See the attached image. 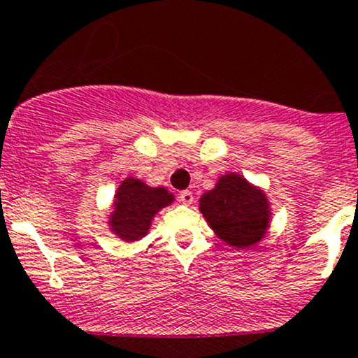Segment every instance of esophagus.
Instances as JSON below:
<instances>
[{
  "mask_svg": "<svg viewBox=\"0 0 358 358\" xmlns=\"http://www.w3.org/2000/svg\"><path fill=\"white\" fill-rule=\"evenodd\" d=\"M180 202L190 206L194 202V194L190 190H183V192H180Z\"/></svg>",
  "mask_w": 358,
  "mask_h": 358,
  "instance_id": "1",
  "label": "esophagus"
}]
</instances>
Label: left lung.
Returning <instances> with one entry per match:
<instances>
[{
	"mask_svg": "<svg viewBox=\"0 0 358 358\" xmlns=\"http://www.w3.org/2000/svg\"><path fill=\"white\" fill-rule=\"evenodd\" d=\"M199 209L216 236L239 249L256 246L270 225L265 192L237 173H227L215 189L202 194Z\"/></svg>",
	"mask_w": 358,
	"mask_h": 358,
	"instance_id": "obj_1",
	"label": "left lung"
}]
</instances>
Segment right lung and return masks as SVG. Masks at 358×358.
Instances as JSON below:
<instances>
[{
    "label": "right lung",
    "instance_id": "1",
    "mask_svg": "<svg viewBox=\"0 0 358 358\" xmlns=\"http://www.w3.org/2000/svg\"><path fill=\"white\" fill-rule=\"evenodd\" d=\"M175 201L164 187H149L128 176L114 196V211L109 216L110 232L126 243H135L149 234L154 216Z\"/></svg>",
    "mask_w": 358,
    "mask_h": 358
}]
</instances>
